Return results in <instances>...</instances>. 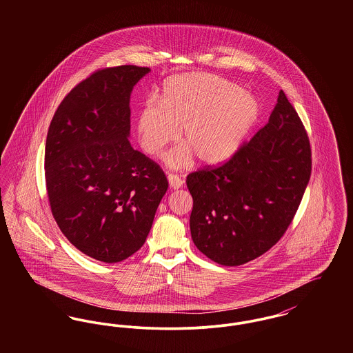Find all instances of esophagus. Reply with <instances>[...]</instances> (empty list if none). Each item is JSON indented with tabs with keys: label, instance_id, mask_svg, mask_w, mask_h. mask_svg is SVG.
Returning a JSON list of instances; mask_svg holds the SVG:
<instances>
[{
	"label": "esophagus",
	"instance_id": "1",
	"mask_svg": "<svg viewBox=\"0 0 353 353\" xmlns=\"http://www.w3.org/2000/svg\"><path fill=\"white\" fill-rule=\"evenodd\" d=\"M168 181L170 188H173V189H179L184 184L183 179L179 174H173V173H168Z\"/></svg>",
	"mask_w": 353,
	"mask_h": 353
}]
</instances>
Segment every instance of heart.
I'll return each instance as SVG.
<instances>
[{"label":"heart","instance_id":"1","mask_svg":"<svg viewBox=\"0 0 353 353\" xmlns=\"http://www.w3.org/2000/svg\"><path fill=\"white\" fill-rule=\"evenodd\" d=\"M258 117V101L236 84L209 72H189L169 79L160 103L144 104L137 134L143 150L157 154L181 128L186 145L167 153V164L188 167L192 152L203 164H216L236 150Z\"/></svg>","mask_w":353,"mask_h":353}]
</instances>
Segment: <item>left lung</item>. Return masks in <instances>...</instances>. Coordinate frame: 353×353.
Segmentation results:
<instances>
[{"label": "left lung", "mask_w": 353, "mask_h": 353, "mask_svg": "<svg viewBox=\"0 0 353 353\" xmlns=\"http://www.w3.org/2000/svg\"><path fill=\"white\" fill-rule=\"evenodd\" d=\"M311 145L281 90L269 123L219 165L186 177L190 233L216 263L239 266L270 250L296 214L311 176Z\"/></svg>", "instance_id": "obj_1"}]
</instances>
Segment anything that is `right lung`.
Wrapping results in <instances>:
<instances>
[{
  "mask_svg": "<svg viewBox=\"0 0 353 353\" xmlns=\"http://www.w3.org/2000/svg\"><path fill=\"white\" fill-rule=\"evenodd\" d=\"M148 68H99L77 84L51 119L45 180L51 213L78 250L105 263L145 242L168 189L164 170L130 141V97Z\"/></svg>",
  "mask_w": 353,
  "mask_h": 353,
  "instance_id": "add662e5",
  "label": "right lung"
}]
</instances>
